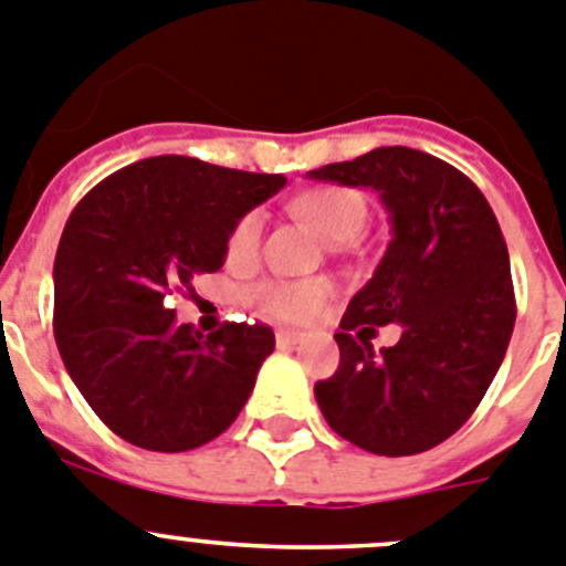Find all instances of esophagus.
<instances>
[{
  "instance_id": "obj_1",
  "label": "esophagus",
  "mask_w": 566,
  "mask_h": 566,
  "mask_svg": "<svg viewBox=\"0 0 566 566\" xmlns=\"http://www.w3.org/2000/svg\"><path fill=\"white\" fill-rule=\"evenodd\" d=\"M302 340H304V333H298V329H279L276 333L279 346H295V344H302Z\"/></svg>"
}]
</instances>
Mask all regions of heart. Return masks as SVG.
Returning <instances> with one entry per match:
<instances>
[{"label": "heart", "mask_w": 566, "mask_h": 566, "mask_svg": "<svg viewBox=\"0 0 566 566\" xmlns=\"http://www.w3.org/2000/svg\"><path fill=\"white\" fill-rule=\"evenodd\" d=\"M293 211L333 245L353 242L366 226V200L340 186L310 188L293 200ZM264 237V211L251 208L233 222L228 233V259L237 264H251L259 256ZM329 287L324 282H287V279H271L251 290V302L262 313L276 315L284 321H304L318 313L327 302Z\"/></svg>", "instance_id": "heart-1"}]
</instances>
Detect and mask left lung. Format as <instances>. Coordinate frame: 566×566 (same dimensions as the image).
Instances as JSON below:
<instances>
[{
	"label": "left lung",
	"mask_w": 566,
	"mask_h": 566,
	"mask_svg": "<svg viewBox=\"0 0 566 566\" xmlns=\"http://www.w3.org/2000/svg\"><path fill=\"white\" fill-rule=\"evenodd\" d=\"M369 186L384 200L391 242L335 333L340 364L315 384L329 429L380 457L440 446L473 415L516 324L505 237L482 191L446 160L384 146L310 171ZM400 323L380 354L368 338Z\"/></svg>",
	"instance_id": "left-lung-1"
}]
</instances>
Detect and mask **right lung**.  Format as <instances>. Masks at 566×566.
Returning a JSON list of instances; mask_svg holds the SVG:
<instances>
[{
    "label": "right lung",
    "instance_id": "obj_1",
    "mask_svg": "<svg viewBox=\"0 0 566 566\" xmlns=\"http://www.w3.org/2000/svg\"><path fill=\"white\" fill-rule=\"evenodd\" d=\"M282 175L163 155L115 171L73 208L53 264V333L84 400L126 442L191 451L237 420L276 335L175 324L171 290L220 271L228 233Z\"/></svg>",
    "mask_w": 566,
    "mask_h": 566
}]
</instances>
